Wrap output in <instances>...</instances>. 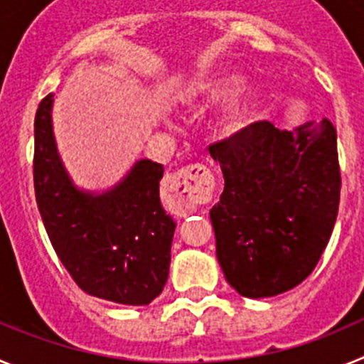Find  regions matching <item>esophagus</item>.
Here are the masks:
<instances>
[{
    "label": "esophagus",
    "instance_id": "esophagus-1",
    "mask_svg": "<svg viewBox=\"0 0 364 364\" xmlns=\"http://www.w3.org/2000/svg\"><path fill=\"white\" fill-rule=\"evenodd\" d=\"M211 195H213V175L202 164H191L164 178V204L178 217L191 215L198 205L210 202Z\"/></svg>",
    "mask_w": 364,
    "mask_h": 364
}]
</instances>
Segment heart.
<instances>
[{"label": "heart", "mask_w": 364, "mask_h": 364, "mask_svg": "<svg viewBox=\"0 0 364 364\" xmlns=\"http://www.w3.org/2000/svg\"><path fill=\"white\" fill-rule=\"evenodd\" d=\"M242 85L244 80L239 74H217V76H213V78L202 83L193 98H195V102L204 105L220 104V102H226V100L233 98L242 89ZM250 112H252V104H244L239 105V107H235L226 120V129L230 133L242 129L244 125H246L247 118H250Z\"/></svg>", "instance_id": "heart-1"}]
</instances>
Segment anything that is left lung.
I'll return each mask as SVG.
<instances>
[{
	"mask_svg": "<svg viewBox=\"0 0 364 364\" xmlns=\"http://www.w3.org/2000/svg\"><path fill=\"white\" fill-rule=\"evenodd\" d=\"M224 191L210 217L226 281L244 297L284 294L314 272L341 197L332 122L281 131L255 122L210 146Z\"/></svg>",
	"mask_w": 364,
	"mask_h": 364,
	"instance_id": "obj_1",
	"label": "left lung"
}]
</instances>
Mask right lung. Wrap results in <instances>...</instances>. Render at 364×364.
<instances>
[{
  "instance_id": "1",
  "label": "right lung",
  "mask_w": 364,
  "mask_h": 364,
  "mask_svg": "<svg viewBox=\"0 0 364 364\" xmlns=\"http://www.w3.org/2000/svg\"><path fill=\"white\" fill-rule=\"evenodd\" d=\"M53 92L34 118V191L54 252L85 294L149 304L169 275L175 220L160 204L162 164L140 160L109 191L74 188L54 144Z\"/></svg>"
}]
</instances>
